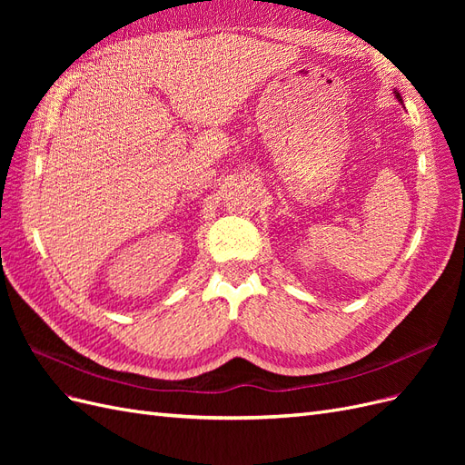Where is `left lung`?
<instances>
[{
	"label": "left lung",
	"instance_id": "left-lung-1",
	"mask_svg": "<svg viewBox=\"0 0 465 465\" xmlns=\"http://www.w3.org/2000/svg\"><path fill=\"white\" fill-rule=\"evenodd\" d=\"M396 98H398V101H400V103H403V101H401V94H400L398 91H396Z\"/></svg>",
	"mask_w": 465,
	"mask_h": 465
}]
</instances>
